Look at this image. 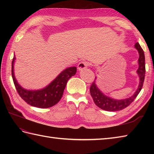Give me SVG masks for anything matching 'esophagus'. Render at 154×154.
<instances>
[{"instance_id":"obj_1","label":"esophagus","mask_w":154,"mask_h":154,"mask_svg":"<svg viewBox=\"0 0 154 154\" xmlns=\"http://www.w3.org/2000/svg\"><path fill=\"white\" fill-rule=\"evenodd\" d=\"M89 63L87 61H81L80 63L78 64V69L79 71L80 70H83L87 68V67H89Z\"/></svg>"}]
</instances>
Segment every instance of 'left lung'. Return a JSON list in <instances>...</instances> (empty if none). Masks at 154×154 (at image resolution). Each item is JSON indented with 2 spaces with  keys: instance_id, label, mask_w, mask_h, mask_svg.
I'll use <instances>...</instances> for the list:
<instances>
[{
  "instance_id": "left-lung-1",
  "label": "left lung",
  "mask_w": 154,
  "mask_h": 154,
  "mask_svg": "<svg viewBox=\"0 0 154 154\" xmlns=\"http://www.w3.org/2000/svg\"><path fill=\"white\" fill-rule=\"evenodd\" d=\"M135 48L138 50L140 55V57L138 59L139 68L137 70V73H138L140 77V84L138 89L136 91V93L134 94V95L128 98V99L115 100L111 99L109 97H106L102 93V92L97 88L95 84V81H94L91 84V86L90 87V93L94 103L101 109L106 111H118L125 109L134 100L140 92V91H141L143 87V81H144L146 73L145 55L144 52H143L142 48L140 46L138 42H137L135 44Z\"/></svg>"
}]
</instances>
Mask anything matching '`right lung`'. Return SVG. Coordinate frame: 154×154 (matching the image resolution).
I'll return each instance as SVG.
<instances>
[{"label": "right lung", "mask_w": 154, "mask_h": 154, "mask_svg": "<svg viewBox=\"0 0 154 154\" xmlns=\"http://www.w3.org/2000/svg\"><path fill=\"white\" fill-rule=\"evenodd\" d=\"M14 60L15 55L12 62V76L16 91L26 103L40 109L53 106L61 100L67 81L77 72L76 67L67 68L44 89L38 91H28L20 86L16 80L14 74Z\"/></svg>", "instance_id": "add662e5"}]
</instances>
